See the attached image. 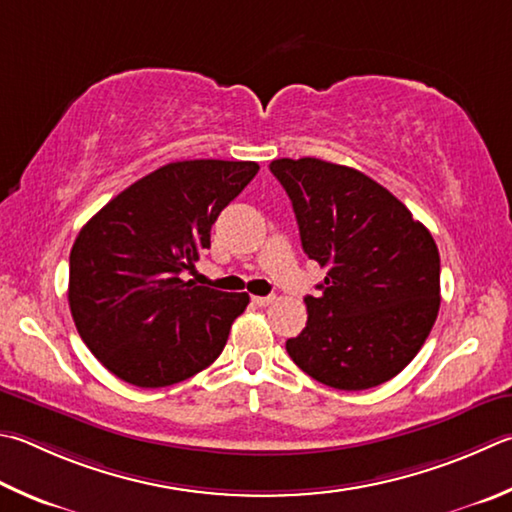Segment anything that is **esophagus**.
I'll use <instances>...</instances> for the list:
<instances>
[{"instance_id": "34e87169", "label": "esophagus", "mask_w": 512, "mask_h": 512, "mask_svg": "<svg viewBox=\"0 0 512 512\" xmlns=\"http://www.w3.org/2000/svg\"><path fill=\"white\" fill-rule=\"evenodd\" d=\"M273 300H275L273 295H255V297H253V302H255L257 306H268V304H273Z\"/></svg>"}]
</instances>
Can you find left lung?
<instances>
[{"label":"left lung","mask_w":512,"mask_h":512,"mask_svg":"<svg viewBox=\"0 0 512 512\" xmlns=\"http://www.w3.org/2000/svg\"><path fill=\"white\" fill-rule=\"evenodd\" d=\"M304 253L327 268L320 295H306V327L286 340L304 374L358 392L410 365L441 304L439 248L421 221L383 185L353 167L277 159Z\"/></svg>","instance_id":"left-lung-1"}]
</instances>
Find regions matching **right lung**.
Listing matches in <instances>:
<instances>
[{
	"label": "right lung",
	"instance_id": "obj_1",
	"mask_svg": "<svg viewBox=\"0 0 512 512\" xmlns=\"http://www.w3.org/2000/svg\"><path fill=\"white\" fill-rule=\"evenodd\" d=\"M257 170L253 161L167 163L82 226L69 257V306L80 338L111 374L156 389L219 358L248 293L194 286L183 275Z\"/></svg>",
	"mask_w": 512,
	"mask_h": 512
}]
</instances>
